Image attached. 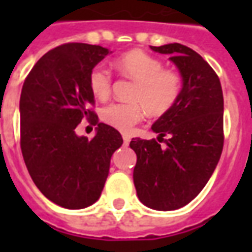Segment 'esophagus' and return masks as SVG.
I'll return each instance as SVG.
<instances>
[{"label": "esophagus", "mask_w": 252, "mask_h": 252, "mask_svg": "<svg viewBox=\"0 0 252 252\" xmlns=\"http://www.w3.org/2000/svg\"><path fill=\"white\" fill-rule=\"evenodd\" d=\"M123 142H124V144H126V146H128V144H129V142H131V137L126 136V135H123Z\"/></svg>", "instance_id": "34e87169"}]
</instances>
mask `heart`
<instances>
[{
    "mask_svg": "<svg viewBox=\"0 0 252 252\" xmlns=\"http://www.w3.org/2000/svg\"><path fill=\"white\" fill-rule=\"evenodd\" d=\"M119 71L136 81L132 92L133 102H113L101 110V119L121 132H129L140 121L144 108L151 116L169 112L182 90V78L175 70L163 68L158 58L142 50H132L115 61ZM89 86L95 98L106 99L112 92V74L102 64L89 75Z\"/></svg>",
    "mask_w": 252,
    "mask_h": 252,
    "instance_id": "heart-1",
    "label": "heart"
}]
</instances>
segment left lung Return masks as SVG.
<instances>
[{
  "label": "left lung",
  "instance_id": "1",
  "mask_svg": "<svg viewBox=\"0 0 252 252\" xmlns=\"http://www.w3.org/2000/svg\"><path fill=\"white\" fill-rule=\"evenodd\" d=\"M170 55L182 78L175 105L151 126L158 140L132 139L136 153L133 184L139 200L155 211H175L195 198L213 174L224 144L220 79L201 55L180 43L151 47Z\"/></svg>",
  "mask_w": 252,
  "mask_h": 252
}]
</instances>
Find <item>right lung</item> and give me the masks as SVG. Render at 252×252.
Segmentation results:
<instances>
[{"label":"right lung","mask_w":252,"mask_h":252,"mask_svg":"<svg viewBox=\"0 0 252 252\" xmlns=\"http://www.w3.org/2000/svg\"><path fill=\"white\" fill-rule=\"evenodd\" d=\"M108 54V48L85 43L57 47L36 62L21 90L25 166L37 189L67 209H83L98 200L110 158L123 144L120 132L98 123L89 109L94 104L89 75ZM82 118L97 124L92 141L75 133Z\"/></svg>","instance_id":"obj_1"}]
</instances>
